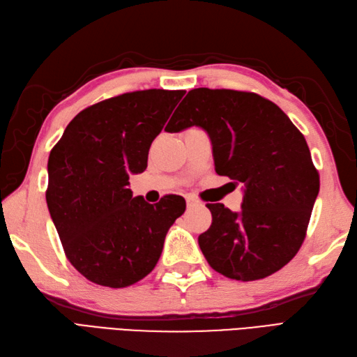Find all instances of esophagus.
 I'll return each mask as SVG.
<instances>
[{"label":"esophagus","mask_w":357,"mask_h":357,"mask_svg":"<svg viewBox=\"0 0 357 357\" xmlns=\"http://www.w3.org/2000/svg\"><path fill=\"white\" fill-rule=\"evenodd\" d=\"M186 203H188V208L202 206V202H199V199H197V198H194V197H188L186 198Z\"/></svg>","instance_id":"1"}]
</instances>
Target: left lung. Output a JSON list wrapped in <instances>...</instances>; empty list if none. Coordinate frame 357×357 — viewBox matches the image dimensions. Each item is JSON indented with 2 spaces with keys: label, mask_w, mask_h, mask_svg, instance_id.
I'll return each mask as SVG.
<instances>
[{
  "label": "left lung",
  "mask_w": 357,
  "mask_h": 357,
  "mask_svg": "<svg viewBox=\"0 0 357 357\" xmlns=\"http://www.w3.org/2000/svg\"><path fill=\"white\" fill-rule=\"evenodd\" d=\"M202 127L215 171L244 186L241 212L206 204L212 225L198 236L206 260L233 280L279 271L298 253L319 192L306 139L288 115L255 92L189 91L165 130Z\"/></svg>",
  "instance_id": "8db88e82"
}]
</instances>
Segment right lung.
<instances>
[{
    "label": "right lung",
    "instance_id": "obj_1",
    "mask_svg": "<svg viewBox=\"0 0 357 357\" xmlns=\"http://www.w3.org/2000/svg\"><path fill=\"white\" fill-rule=\"evenodd\" d=\"M186 91L127 92L86 107L48 158L47 204L65 255L92 283L126 288L149 275L186 202L133 197L154 137Z\"/></svg>",
    "mask_w": 357,
    "mask_h": 357
}]
</instances>
